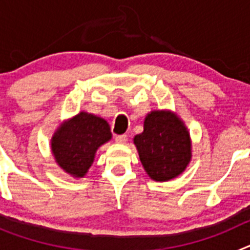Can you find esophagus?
I'll return each mask as SVG.
<instances>
[{
  "mask_svg": "<svg viewBox=\"0 0 250 250\" xmlns=\"http://www.w3.org/2000/svg\"><path fill=\"white\" fill-rule=\"evenodd\" d=\"M115 141L119 143V144H125L127 141V135H125V134L124 135H116L115 136Z\"/></svg>",
  "mask_w": 250,
  "mask_h": 250,
  "instance_id": "obj_1",
  "label": "esophagus"
}]
</instances>
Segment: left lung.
<instances>
[{
  "label": "left lung",
  "mask_w": 250,
  "mask_h": 250,
  "mask_svg": "<svg viewBox=\"0 0 250 250\" xmlns=\"http://www.w3.org/2000/svg\"><path fill=\"white\" fill-rule=\"evenodd\" d=\"M140 161L149 176L167 182L182 174L191 158L190 136L182 120L167 111H151L144 131L134 138Z\"/></svg>",
  "instance_id": "8db88e82"
}]
</instances>
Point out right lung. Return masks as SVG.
I'll return each instance as SVG.
<instances>
[{
  "label": "right lung",
  "mask_w": 250,
  "mask_h": 250,
  "mask_svg": "<svg viewBox=\"0 0 250 250\" xmlns=\"http://www.w3.org/2000/svg\"><path fill=\"white\" fill-rule=\"evenodd\" d=\"M111 139L109 124L87 112H80L55 132L51 147L56 163L76 178L91 167L99 146Z\"/></svg>",
  "instance_id": "right-lung-1"
}]
</instances>
